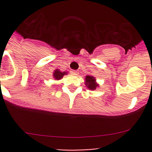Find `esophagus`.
Returning <instances> with one entry per match:
<instances>
[{"label": "esophagus", "instance_id": "1", "mask_svg": "<svg viewBox=\"0 0 152 152\" xmlns=\"http://www.w3.org/2000/svg\"><path fill=\"white\" fill-rule=\"evenodd\" d=\"M70 72H71V73H72V74H73V75H76H76H78V74H79V72H78L77 70H71V71H70Z\"/></svg>", "mask_w": 152, "mask_h": 152}]
</instances>
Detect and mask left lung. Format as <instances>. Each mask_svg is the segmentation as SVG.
I'll list each match as a JSON object with an SVG mask.
<instances>
[{
	"instance_id": "8db88e82",
	"label": "left lung",
	"mask_w": 152,
	"mask_h": 152,
	"mask_svg": "<svg viewBox=\"0 0 152 152\" xmlns=\"http://www.w3.org/2000/svg\"><path fill=\"white\" fill-rule=\"evenodd\" d=\"M85 84L87 87H88L90 90H96L97 87L98 85L96 83V79L93 76H87L85 77Z\"/></svg>"
}]
</instances>
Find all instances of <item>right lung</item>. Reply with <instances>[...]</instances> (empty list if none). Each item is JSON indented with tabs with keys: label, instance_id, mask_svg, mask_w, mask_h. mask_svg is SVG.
Returning a JSON list of instances; mask_svg holds the SVG:
<instances>
[{
	"label": "right lung",
	"instance_id": "right-lung-1",
	"mask_svg": "<svg viewBox=\"0 0 152 152\" xmlns=\"http://www.w3.org/2000/svg\"><path fill=\"white\" fill-rule=\"evenodd\" d=\"M67 74V72H61L59 71V70H56L53 73V77H54L55 79H57V80H59V79H62L64 75Z\"/></svg>",
	"mask_w": 152,
	"mask_h": 152
}]
</instances>
